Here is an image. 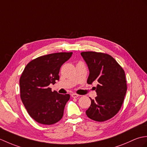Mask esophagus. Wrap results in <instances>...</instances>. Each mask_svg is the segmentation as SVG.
Listing matches in <instances>:
<instances>
[{
	"label": "esophagus",
	"mask_w": 147,
	"mask_h": 147,
	"mask_svg": "<svg viewBox=\"0 0 147 147\" xmlns=\"http://www.w3.org/2000/svg\"><path fill=\"white\" fill-rule=\"evenodd\" d=\"M79 96V95H78V94H76V93H73L72 94H71V97H73V98H77V97H78Z\"/></svg>",
	"instance_id": "1"
}]
</instances>
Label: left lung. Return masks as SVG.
Instances as JSON below:
<instances>
[{
  "mask_svg": "<svg viewBox=\"0 0 147 147\" xmlns=\"http://www.w3.org/2000/svg\"><path fill=\"white\" fill-rule=\"evenodd\" d=\"M89 70L87 84L97 81V97L91 100L86 115L91 119L102 122L115 116L121 107L127 85L125 71L108 54L95 51L80 53Z\"/></svg>",
  "mask_w": 147,
  "mask_h": 147,
  "instance_id": "1",
  "label": "left lung"
}]
</instances>
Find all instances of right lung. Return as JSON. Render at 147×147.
Listing matches in <instances>:
<instances>
[{"mask_svg":"<svg viewBox=\"0 0 147 147\" xmlns=\"http://www.w3.org/2000/svg\"><path fill=\"white\" fill-rule=\"evenodd\" d=\"M72 52L51 53L38 57L27 64L19 80L21 99L32 119L50 125L62 118L69 94L52 92L49 87L59 80L61 65L71 57Z\"/></svg>","mask_w":147,"mask_h":147,"instance_id":"obj_1","label":"right lung"}]
</instances>
